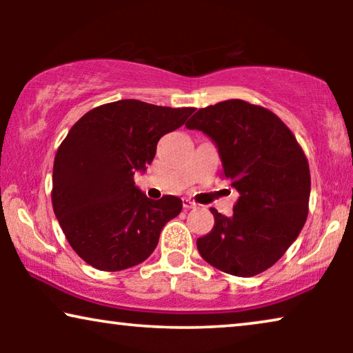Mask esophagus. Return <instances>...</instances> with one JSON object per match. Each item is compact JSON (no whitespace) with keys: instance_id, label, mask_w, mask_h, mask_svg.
Returning a JSON list of instances; mask_svg holds the SVG:
<instances>
[{"instance_id":"obj_1","label":"esophagus","mask_w":353,"mask_h":353,"mask_svg":"<svg viewBox=\"0 0 353 353\" xmlns=\"http://www.w3.org/2000/svg\"><path fill=\"white\" fill-rule=\"evenodd\" d=\"M196 204L190 199H183V209L185 210H190V209H194Z\"/></svg>"}]
</instances>
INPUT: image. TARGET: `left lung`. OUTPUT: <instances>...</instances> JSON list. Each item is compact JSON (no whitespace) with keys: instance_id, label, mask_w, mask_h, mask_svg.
<instances>
[{"instance_id":"left-lung-1","label":"left lung","mask_w":353,"mask_h":353,"mask_svg":"<svg viewBox=\"0 0 353 353\" xmlns=\"http://www.w3.org/2000/svg\"><path fill=\"white\" fill-rule=\"evenodd\" d=\"M186 128L219 148L221 175L239 192L233 215L197 239L201 257L234 276H255L283 257L305 225L310 168L291 130L272 110L243 99L199 109Z\"/></svg>"}]
</instances>
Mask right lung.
Segmentation results:
<instances>
[{"instance_id": "obj_1", "label": "right lung", "mask_w": 353, "mask_h": 353, "mask_svg": "<svg viewBox=\"0 0 353 353\" xmlns=\"http://www.w3.org/2000/svg\"><path fill=\"white\" fill-rule=\"evenodd\" d=\"M192 112L122 99L91 109L67 133L52 167V209L72 249L91 267L120 272L144 262L181 212V199H149L133 176L152 162L159 139Z\"/></svg>"}]
</instances>
